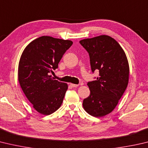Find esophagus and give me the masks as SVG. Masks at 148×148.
<instances>
[{"mask_svg": "<svg viewBox=\"0 0 148 148\" xmlns=\"http://www.w3.org/2000/svg\"><path fill=\"white\" fill-rule=\"evenodd\" d=\"M71 86L72 87H77V86H79V85L74 84V83H71Z\"/></svg>", "mask_w": 148, "mask_h": 148, "instance_id": "34e87169", "label": "esophagus"}]
</instances>
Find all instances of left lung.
<instances>
[{"mask_svg":"<svg viewBox=\"0 0 148 148\" xmlns=\"http://www.w3.org/2000/svg\"><path fill=\"white\" fill-rule=\"evenodd\" d=\"M79 42L89 54L92 71H99L96 80L87 83L90 94L83 100V109L91 116H104L114 109L127 87V56L119 42L106 35Z\"/></svg>","mask_w":148,"mask_h":148,"instance_id":"left-lung-1","label":"left lung"}]
</instances>
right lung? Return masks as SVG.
Listing matches in <instances>:
<instances>
[{
    "instance_id": "1",
    "label": "right lung",
    "mask_w": 148,
    "mask_h": 148,
    "mask_svg": "<svg viewBox=\"0 0 148 148\" xmlns=\"http://www.w3.org/2000/svg\"><path fill=\"white\" fill-rule=\"evenodd\" d=\"M72 43L71 40L44 36L29 42L21 54L18 82L26 98L40 114H52L63 103L68 85L54 79L50 74L58 68Z\"/></svg>"
}]
</instances>
